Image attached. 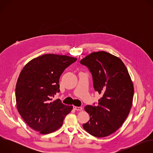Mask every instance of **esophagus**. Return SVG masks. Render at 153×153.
I'll list each match as a JSON object with an SVG mask.
<instances>
[{"label": "esophagus", "mask_w": 153, "mask_h": 153, "mask_svg": "<svg viewBox=\"0 0 153 153\" xmlns=\"http://www.w3.org/2000/svg\"><path fill=\"white\" fill-rule=\"evenodd\" d=\"M73 109L76 111H81L82 110V108L80 106H73Z\"/></svg>", "instance_id": "34e87169"}]
</instances>
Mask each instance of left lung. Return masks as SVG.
I'll return each mask as SVG.
<instances>
[{"label": "left lung", "mask_w": 153, "mask_h": 153, "mask_svg": "<svg viewBox=\"0 0 153 153\" xmlns=\"http://www.w3.org/2000/svg\"><path fill=\"white\" fill-rule=\"evenodd\" d=\"M80 63L88 68L94 90L102 95L97 105L85 106L90 118L83 128L93 136L106 137L122 125L129 113L134 95L133 82L123 62L105 51L93 53Z\"/></svg>", "instance_id": "8db88e82"}]
</instances>
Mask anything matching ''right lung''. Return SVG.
Here are the masks:
<instances>
[{
  "mask_svg": "<svg viewBox=\"0 0 153 153\" xmlns=\"http://www.w3.org/2000/svg\"><path fill=\"white\" fill-rule=\"evenodd\" d=\"M76 58L47 54L30 61L17 79V108L21 117L32 129L41 134L53 133L63 124L72 106L53 97L60 92L59 78Z\"/></svg>",
  "mask_w": 153,
  "mask_h": 153,
  "instance_id": "1",
  "label": "right lung"
}]
</instances>
